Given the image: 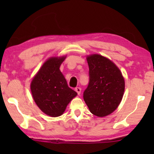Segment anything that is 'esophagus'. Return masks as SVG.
<instances>
[{
  "label": "esophagus",
  "instance_id": "34e87169",
  "mask_svg": "<svg viewBox=\"0 0 154 154\" xmlns=\"http://www.w3.org/2000/svg\"><path fill=\"white\" fill-rule=\"evenodd\" d=\"M75 90L77 92V94L79 95L80 94H81V91H82V89H81V88H79V87H77V88H75Z\"/></svg>",
  "mask_w": 154,
  "mask_h": 154
}]
</instances>
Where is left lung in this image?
<instances>
[{
	"instance_id": "obj_1",
	"label": "left lung",
	"mask_w": 154,
	"mask_h": 154,
	"mask_svg": "<svg viewBox=\"0 0 154 154\" xmlns=\"http://www.w3.org/2000/svg\"><path fill=\"white\" fill-rule=\"evenodd\" d=\"M89 83L83 99L91 113L105 117L118 108L124 95L125 83L122 72L110 60L98 54L88 56Z\"/></svg>"
}]
</instances>
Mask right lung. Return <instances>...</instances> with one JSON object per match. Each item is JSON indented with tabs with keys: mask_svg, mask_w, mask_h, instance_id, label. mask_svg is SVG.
I'll return each instance as SVG.
<instances>
[{
	"mask_svg": "<svg viewBox=\"0 0 154 154\" xmlns=\"http://www.w3.org/2000/svg\"><path fill=\"white\" fill-rule=\"evenodd\" d=\"M66 57L51 58L40 69L31 82L30 89L34 100L43 113L58 117L64 113L68 104L77 93L68 86L60 71Z\"/></svg>",
	"mask_w": 154,
	"mask_h": 154,
	"instance_id": "1",
	"label": "right lung"
}]
</instances>
